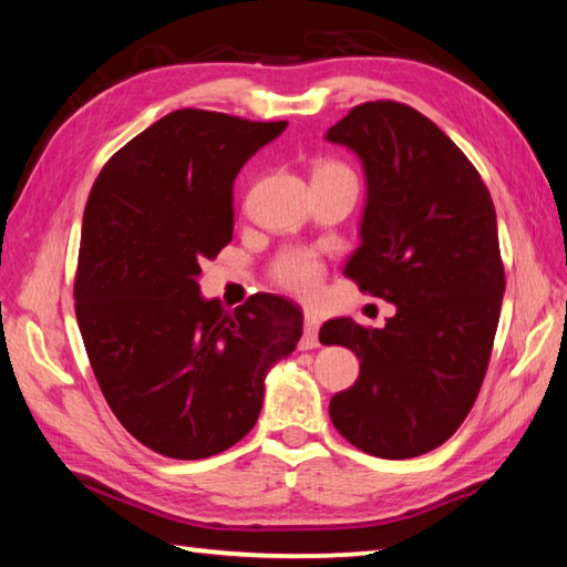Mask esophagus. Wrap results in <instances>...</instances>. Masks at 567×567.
<instances>
[{"instance_id": "34e87169", "label": "esophagus", "mask_w": 567, "mask_h": 567, "mask_svg": "<svg viewBox=\"0 0 567 567\" xmlns=\"http://www.w3.org/2000/svg\"><path fill=\"white\" fill-rule=\"evenodd\" d=\"M319 346V319L307 315L305 317V339H302V351H311V348Z\"/></svg>"}]
</instances>
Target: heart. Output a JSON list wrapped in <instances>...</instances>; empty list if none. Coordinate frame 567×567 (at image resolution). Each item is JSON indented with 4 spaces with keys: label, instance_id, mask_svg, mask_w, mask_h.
<instances>
[{
    "label": "heart",
    "instance_id": "1",
    "mask_svg": "<svg viewBox=\"0 0 567 567\" xmlns=\"http://www.w3.org/2000/svg\"><path fill=\"white\" fill-rule=\"evenodd\" d=\"M321 167H339V165H321ZM272 277H275V282L282 287V290L299 295V297H311V295H317L321 287L323 265L311 250L292 248V250H285L277 256V260L272 265Z\"/></svg>",
    "mask_w": 567,
    "mask_h": 567
}]
</instances>
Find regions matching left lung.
<instances>
[{"instance_id":"1","label":"left lung","mask_w":567,"mask_h":567,"mask_svg":"<svg viewBox=\"0 0 567 567\" xmlns=\"http://www.w3.org/2000/svg\"><path fill=\"white\" fill-rule=\"evenodd\" d=\"M327 141L358 155L368 185L346 275L396 307L382 329L321 327V343L360 360L329 414L355 449L402 461L449 441L483 388L504 295L495 204L465 153L406 104L353 106Z\"/></svg>"}]
</instances>
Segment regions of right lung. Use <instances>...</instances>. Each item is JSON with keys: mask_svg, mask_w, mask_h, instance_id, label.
<instances>
[{"mask_svg": "<svg viewBox=\"0 0 567 567\" xmlns=\"http://www.w3.org/2000/svg\"><path fill=\"white\" fill-rule=\"evenodd\" d=\"M287 122L177 110L116 151L84 207L75 315L122 426L151 451L199 461L256 426L265 375L302 339V311L199 295L202 262L234 236V179Z\"/></svg>", "mask_w": 567, "mask_h": 567, "instance_id": "obj_1", "label": "right lung"}]
</instances>
